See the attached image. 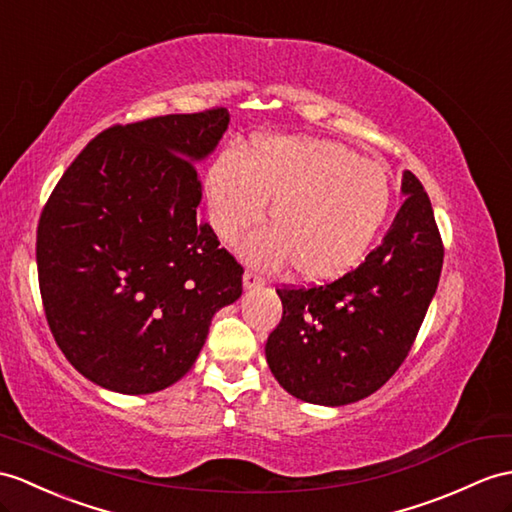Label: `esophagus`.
<instances>
[{"instance_id": "1", "label": "esophagus", "mask_w": 512, "mask_h": 512, "mask_svg": "<svg viewBox=\"0 0 512 512\" xmlns=\"http://www.w3.org/2000/svg\"><path fill=\"white\" fill-rule=\"evenodd\" d=\"M265 284V280L258 276L256 271H245L243 273V286L245 289H258V286H263Z\"/></svg>"}]
</instances>
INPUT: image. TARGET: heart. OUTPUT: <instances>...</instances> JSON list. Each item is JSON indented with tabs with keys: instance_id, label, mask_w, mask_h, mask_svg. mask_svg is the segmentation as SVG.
<instances>
[{
	"instance_id": "1",
	"label": "heart",
	"mask_w": 512,
	"mask_h": 512,
	"mask_svg": "<svg viewBox=\"0 0 512 512\" xmlns=\"http://www.w3.org/2000/svg\"><path fill=\"white\" fill-rule=\"evenodd\" d=\"M208 213L234 243L263 219L273 199V230L243 254L263 267L289 263L302 282H330L354 269L391 206L389 171L343 143L315 136H273L247 152L223 154L206 178Z\"/></svg>"
}]
</instances>
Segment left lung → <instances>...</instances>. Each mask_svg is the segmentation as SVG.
I'll use <instances>...</instances> for the list:
<instances>
[{
	"label": "left lung",
	"mask_w": 512,
	"mask_h": 512,
	"mask_svg": "<svg viewBox=\"0 0 512 512\" xmlns=\"http://www.w3.org/2000/svg\"><path fill=\"white\" fill-rule=\"evenodd\" d=\"M402 208L356 269L321 286H282V319L265 356L297 400L343 406L400 369L436 293L443 241L423 184L404 171Z\"/></svg>",
	"instance_id": "1"
}]
</instances>
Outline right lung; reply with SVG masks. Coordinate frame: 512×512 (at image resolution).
I'll return each mask as SVG.
<instances>
[{
  "label": "right lung",
  "instance_id": "obj_1",
  "mask_svg": "<svg viewBox=\"0 0 512 512\" xmlns=\"http://www.w3.org/2000/svg\"><path fill=\"white\" fill-rule=\"evenodd\" d=\"M226 108L112 126L49 195L36 230L45 317L69 363L108 391L167 389L193 367L243 267L199 217Z\"/></svg>",
  "mask_w": 512,
  "mask_h": 512
}]
</instances>
